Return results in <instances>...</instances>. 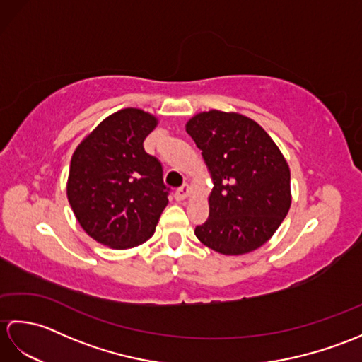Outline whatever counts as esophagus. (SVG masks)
<instances>
[{
	"label": "esophagus",
	"instance_id": "obj_1",
	"mask_svg": "<svg viewBox=\"0 0 362 362\" xmlns=\"http://www.w3.org/2000/svg\"><path fill=\"white\" fill-rule=\"evenodd\" d=\"M188 194H189V187L185 183V185H182L179 189L175 191L174 196H175L177 201H183V199L188 197Z\"/></svg>",
	"mask_w": 362,
	"mask_h": 362
}]
</instances>
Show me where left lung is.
<instances>
[{
    "label": "left lung",
    "instance_id": "left-lung-1",
    "mask_svg": "<svg viewBox=\"0 0 362 362\" xmlns=\"http://www.w3.org/2000/svg\"><path fill=\"white\" fill-rule=\"evenodd\" d=\"M213 179L210 214L194 233L206 247L243 255L261 247L291 206V173L272 138L240 113L210 110L187 122Z\"/></svg>",
    "mask_w": 362,
    "mask_h": 362
}]
</instances>
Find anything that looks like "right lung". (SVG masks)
Listing matches in <instances>:
<instances>
[{"instance_id":"obj_1","label":"right lung","mask_w":362,"mask_h":362,"mask_svg":"<svg viewBox=\"0 0 362 362\" xmlns=\"http://www.w3.org/2000/svg\"><path fill=\"white\" fill-rule=\"evenodd\" d=\"M157 118L140 109L107 117L74 151L66 196L81 227L112 249L140 245L168 205L158 158L143 148Z\"/></svg>"}]
</instances>
